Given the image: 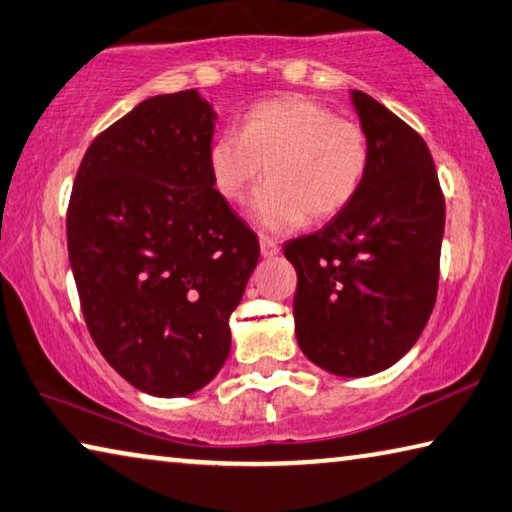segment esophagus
Instances as JSON below:
<instances>
[{"label":"esophagus","instance_id":"esophagus-1","mask_svg":"<svg viewBox=\"0 0 512 512\" xmlns=\"http://www.w3.org/2000/svg\"><path fill=\"white\" fill-rule=\"evenodd\" d=\"M259 253H262V257H275L280 253L278 241H273L269 237H259Z\"/></svg>","mask_w":512,"mask_h":512}]
</instances>
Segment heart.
Listing matches in <instances>:
<instances>
[{
  "label": "heart",
  "instance_id": "obj_1",
  "mask_svg": "<svg viewBox=\"0 0 512 512\" xmlns=\"http://www.w3.org/2000/svg\"><path fill=\"white\" fill-rule=\"evenodd\" d=\"M369 141L355 123L307 97H275L250 109L239 129H223L207 148V170L223 200L243 202L262 180L250 216L269 232H287L342 214L369 173Z\"/></svg>",
  "mask_w": 512,
  "mask_h": 512
}]
</instances>
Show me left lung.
Returning <instances> with one entry per match:
<instances>
[{"instance_id": "left-lung-1", "label": "left lung", "mask_w": 512, "mask_h": 512, "mask_svg": "<svg viewBox=\"0 0 512 512\" xmlns=\"http://www.w3.org/2000/svg\"><path fill=\"white\" fill-rule=\"evenodd\" d=\"M369 141V173L323 230L285 243L298 287L300 351L335 376L360 378L399 362L437 298L444 196L431 150L399 116L351 91Z\"/></svg>"}]
</instances>
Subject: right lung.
<instances>
[{
	"label": "right lung",
	"instance_id": "obj_1",
	"mask_svg": "<svg viewBox=\"0 0 512 512\" xmlns=\"http://www.w3.org/2000/svg\"><path fill=\"white\" fill-rule=\"evenodd\" d=\"M214 123L196 88L148 97L91 143L68 205L88 332L129 385L164 399L221 371L259 259L255 232L209 180Z\"/></svg>",
	"mask_w": 512,
	"mask_h": 512
}]
</instances>
